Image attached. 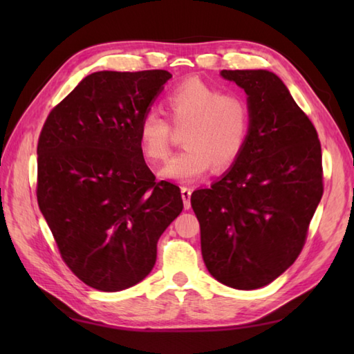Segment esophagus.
<instances>
[{
  "instance_id": "1",
  "label": "esophagus",
  "mask_w": 354,
  "mask_h": 354,
  "mask_svg": "<svg viewBox=\"0 0 354 354\" xmlns=\"http://www.w3.org/2000/svg\"><path fill=\"white\" fill-rule=\"evenodd\" d=\"M181 196H183V201H184V208L189 209L192 207V204H190L192 190L189 189V187H181Z\"/></svg>"
}]
</instances>
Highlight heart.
Returning <instances> with one entry per match:
<instances>
[{
  "label": "heart",
  "mask_w": 354,
  "mask_h": 354,
  "mask_svg": "<svg viewBox=\"0 0 354 354\" xmlns=\"http://www.w3.org/2000/svg\"><path fill=\"white\" fill-rule=\"evenodd\" d=\"M164 108L174 129H186L183 133L185 149L164 165V178L193 183L212 165L216 170L231 167L242 153L251 123L250 106L242 95L222 94L219 88L189 79L171 89ZM171 127L155 111L141 117L138 145L149 162H161L167 158L173 141Z\"/></svg>",
  "instance_id": "1"
}]
</instances>
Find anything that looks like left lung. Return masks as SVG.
<instances>
[{
  "label": "left lung",
  "instance_id": "left-lung-1",
  "mask_svg": "<svg viewBox=\"0 0 354 354\" xmlns=\"http://www.w3.org/2000/svg\"><path fill=\"white\" fill-rule=\"evenodd\" d=\"M245 89L250 132L232 167L192 194L201 250L217 281L252 290L301 252L324 192L317 129L281 79L266 70H223Z\"/></svg>",
  "mask_w": 354,
  "mask_h": 354
}]
</instances>
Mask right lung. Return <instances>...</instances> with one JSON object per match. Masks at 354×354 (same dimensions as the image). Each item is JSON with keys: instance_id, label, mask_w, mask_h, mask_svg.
<instances>
[{"instance_id": "obj_1", "label": "right lung", "mask_w": 354, "mask_h": 354, "mask_svg": "<svg viewBox=\"0 0 354 354\" xmlns=\"http://www.w3.org/2000/svg\"><path fill=\"white\" fill-rule=\"evenodd\" d=\"M169 71H97L51 109L37 141L36 196L65 265L103 292L140 283L183 212L179 187L155 181L138 124Z\"/></svg>"}]
</instances>
